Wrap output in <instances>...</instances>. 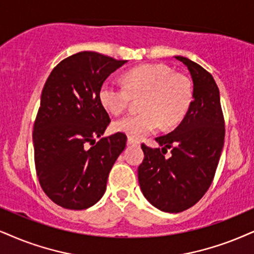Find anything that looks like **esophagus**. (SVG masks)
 Returning a JSON list of instances; mask_svg holds the SVG:
<instances>
[{
	"label": "esophagus",
	"mask_w": 254,
	"mask_h": 254,
	"mask_svg": "<svg viewBox=\"0 0 254 254\" xmlns=\"http://www.w3.org/2000/svg\"><path fill=\"white\" fill-rule=\"evenodd\" d=\"M127 144H129V145H139V140L138 139H134V138H132V137H127Z\"/></svg>",
	"instance_id": "1"
}]
</instances>
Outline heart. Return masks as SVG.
I'll list each match as a JSON object with an SVG mask.
<instances>
[{"label":"heart","mask_w":254,"mask_h":254,"mask_svg":"<svg viewBox=\"0 0 254 254\" xmlns=\"http://www.w3.org/2000/svg\"><path fill=\"white\" fill-rule=\"evenodd\" d=\"M125 85L105 81L99 89V101L111 115L127 110L133 97H140L143 111L130 114L112 124L116 132L134 139L152 133L160 125L170 127L185 116L192 98L191 83L184 75L173 73L164 64H146L124 75Z\"/></svg>","instance_id":"obj_1"}]
</instances>
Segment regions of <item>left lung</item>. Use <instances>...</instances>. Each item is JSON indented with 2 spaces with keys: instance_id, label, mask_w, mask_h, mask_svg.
<instances>
[{
  "instance_id": "obj_1",
  "label": "left lung",
  "mask_w": 254,
  "mask_h": 254,
  "mask_svg": "<svg viewBox=\"0 0 254 254\" xmlns=\"http://www.w3.org/2000/svg\"><path fill=\"white\" fill-rule=\"evenodd\" d=\"M193 82V101L172 132L156 138L162 149L142 144L138 181L143 194L160 211L178 213L193 206L212 184L225 138L219 89L212 75L186 57ZM170 148L172 155H165Z\"/></svg>"
}]
</instances>
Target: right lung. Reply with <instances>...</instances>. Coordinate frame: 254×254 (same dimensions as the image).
I'll list each match as a JSON object with an SVG mask.
<instances>
[{"label": "right lung", "instance_id": "obj_1", "mask_svg": "<svg viewBox=\"0 0 254 254\" xmlns=\"http://www.w3.org/2000/svg\"><path fill=\"white\" fill-rule=\"evenodd\" d=\"M125 62L82 51L61 61L42 90L33 131L35 168L44 193L64 208L85 210L97 203L127 145L123 132L95 142L111 122L99 89Z\"/></svg>", "mask_w": 254, "mask_h": 254}]
</instances>
